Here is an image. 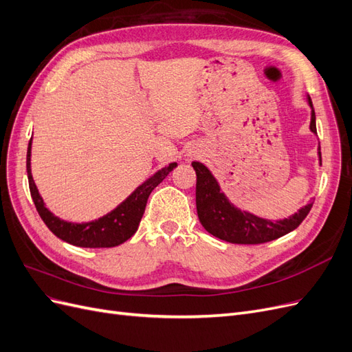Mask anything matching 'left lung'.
I'll return each instance as SVG.
<instances>
[{
  "mask_svg": "<svg viewBox=\"0 0 352 352\" xmlns=\"http://www.w3.org/2000/svg\"><path fill=\"white\" fill-rule=\"evenodd\" d=\"M308 104L311 107V122L310 129L317 133L316 129V114L313 110L311 98L308 97ZM318 160L322 164V153L318 146ZM197 173V212L198 219L204 228L212 236L230 243H264L273 239H278L286 233L292 232L301 225L313 207L310 204L298 210L289 219L278 221H270L254 216L252 212L241 211L221 192L216 177L211 175L210 170L198 162L192 163Z\"/></svg>",
  "mask_w": 352,
  "mask_h": 352,
  "instance_id": "obj_1",
  "label": "left lung"
}]
</instances>
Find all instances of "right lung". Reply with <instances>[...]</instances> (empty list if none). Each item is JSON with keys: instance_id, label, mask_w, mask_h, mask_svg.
<instances>
[{"instance_id": "right-lung-1", "label": "right lung", "mask_w": 352, "mask_h": 352, "mask_svg": "<svg viewBox=\"0 0 352 352\" xmlns=\"http://www.w3.org/2000/svg\"><path fill=\"white\" fill-rule=\"evenodd\" d=\"M30 151L32 138L28 145L26 170L30 195L35 202L36 211L39 212L41 219L44 220L47 228L54 233L57 238L74 245V247L82 248H111L132 238L144 216L148 197L153 192V189L162 184L166 176L177 166L176 163H170L162 170H158L155 175H153L150 179H146L142 185L138 186L122 204L117 206L113 211L109 212V214L88 223H72L54 216L45 207L44 199L39 195L38 188L34 182V177H32Z\"/></svg>"}]
</instances>
